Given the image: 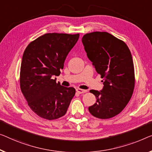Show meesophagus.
<instances>
[{"instance_id":"1","label":"esophagus","mask_w":152,"mask_h":152,"mask_svg":"<svg viewBox=\"0 0 152 152\" xmlns=\"http://www.w3.org/2000/svg\"><path fill=\"white\" fill-rule=\"evenodd\" d=\"M76 91L78 93V94H84V93H86L87 91V90H85V89H79V88H78V89H76Z\"/></svg>"}]
</instances>
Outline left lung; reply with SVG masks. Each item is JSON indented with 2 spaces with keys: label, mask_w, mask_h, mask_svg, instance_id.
Listing matches in <instances>:
<instances>
[{
  "label": "left lung",
  "mask_w": 152,
  "mask_h": 152,
  "mask_svg": "<svg viewBox=\"0 0 152 152\" xmlns=\"http://www.w3.org/2000/svg\"><path fill=\"white\" fill-rule=\"evenodd\" d=\"M82 42L88 58L103 78L100 91L90 90L96 102L89 110L97 118H112L124 110L134 91L132 54L125 42L107 32L87 33Z\"/></svg>",
  "instance_id": "8db88e82"
}]
</instances>
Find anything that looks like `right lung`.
Returning <instances> with one entry per match:
<instances>
[{
	"instance_id": "add662e5",
	"label": "right lung",
	"mask_w": 152,
	"mask_h": 152,
	"mask_svg": "<svg viewBox=\"0 0 152 152\" xmlns=\"http://www.w3.org/2000/svg\"><path fill=\"white\" fill-rule=\"evenodd\" d=\"M79 34L46 33L26 48L20 67V89L28 105L38 116L48 120L65 115L76 90L56 82L67 54Z\"/></svg>"
}]
</instances>
